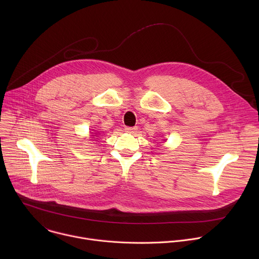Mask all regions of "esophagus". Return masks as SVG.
<instances>
[{
    "label": "esophagus",
    "instance_id": "34e87169",
    "mask_svg": "<svg viewBox=\"0 0 259 259\" xmlns=\"http://www.w3.org/2000/svg\"><path fill=\"white\" fill-rule=\"evenodd\" d=\"M137 130L136 127H125V131L128 133H134Z\"/></svg>",
    "mask_w": 259,
    "mask_h": 259
}]
</instances>
